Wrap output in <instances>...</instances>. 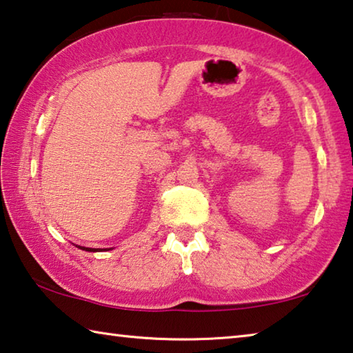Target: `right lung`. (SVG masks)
Returning a JSON list of instances; mask_svg holds the SVG:
<instances>
[{
    "label": "right lung",
    "instance_id": "obj_1",
    "mask_svg": "<svg viewBox=\"0 0 353 353\" xmlns=\"http://www.w3.org/2000/svg\"><path fill=\"white\" fill-rule=\"evenodd\" d=\"M77 248L82 249V250H87V252H97V249H92V248H83V246H77Z\"/></svg>",
    "mask_w": 353,
    "mask_h": 353
}]
</instances>
